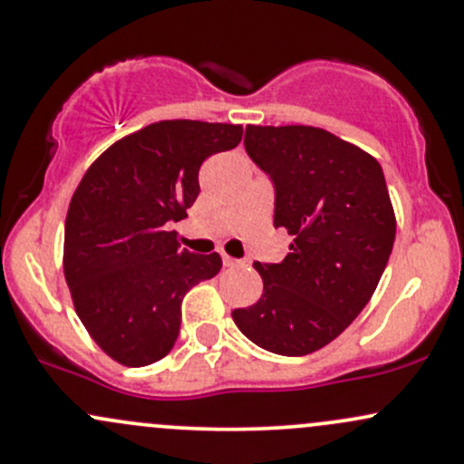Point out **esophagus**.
<instances>
[{
    "instance_id": "obj_1",
    "label": "esophagus",
    "mask_w": 464,
    "mask_h": 464,
    "mask_svg": "<svg viewBox=\"0 0 464 464\" xmlns=\"http://www.w3.org/2000/svg\"><path fill=\"white\" fill-rule=\"evenodd\" d=\"M222 264H225V266H227V268H233V266H237L239 262H237V259L228 257V255H222Z\"/></svg>"
}]
</instances>
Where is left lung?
I'll return each mask as SVG.
<instances>
[{"instance_id": "left-lung-1", "label": "left lung", "mask_w": 464, "mask_h": 464, "mask_svg": "<svg viewBox=\"0 0 464 464\" xmlns=\"http://www.w3.org/2000/svg\"><path fill=\"white\" fill-rule=\"evenodd\" d=\"M248 157L275 180V227L295 237L279 264H259L264 292L233 310L239 332L279 355L338 338L380 284L397 220L382 165L316 126H246Z\"/></svg>"}]
</instances>
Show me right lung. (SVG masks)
<instances>
[{"instance_id": "obj_1", "label": "right lung", "mask_w": 464, "mask_h": 464, "mask_svg": "<svg viewBox=\"0 0 464 464\" xmlns=\"http://www.w3.org/2000/svg\"><path fill=\"white\" fill-rule=\"evenodd\" d=\"M242 132L239 124L154 121L106 148L73 191L63 270L78 318L117 364L165 358L183 296L220 273V255L180 248L169 225L188 218L202 161L236 148Z\"/></svg>"}]
</instances>
